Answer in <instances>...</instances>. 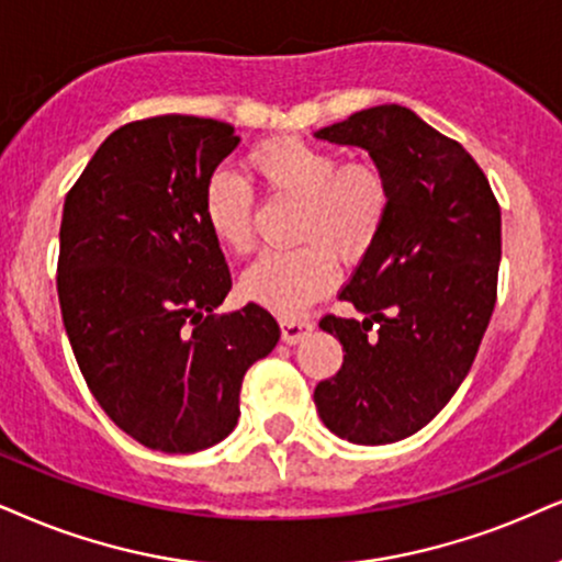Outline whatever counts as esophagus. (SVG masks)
Masks as SVG:
<instances>
[{
    "label": "esophagus",
    "mask_w": 562,
    "mask_h": 562,
    "mask_svg": "<svg viewBox=\"0 0 562 562\" xmlns=\"http://www.w3.org/2000/svg\"><path fill=\"white\" fill-rule=\"evenodd\" d=\"M307 330H313L310 321H281V338L286 344H296Z\"/></svg>",
    "instance_id": "esophagus-1"
}]
</instances>
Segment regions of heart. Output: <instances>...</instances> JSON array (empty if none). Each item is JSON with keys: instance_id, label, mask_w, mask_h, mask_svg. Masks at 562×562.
Listing matches in <instances>:
<instances>
[{"instance_id": "b5f03b06", "label": "heart", "mask_w": 562, "mask_h": 562, "mask_svg": "<svg viewBox=\"0 0 562 562\" xmlns=\"http://www.w3.org/2000/svg\"><path fill=\"white\" fill-rule=\"evenodd\" d=\"M247 166L276 195L300 200L294 241L245 270V300L279 315H300L336 281V262H359L391 216V184L378 166L346 161L302 137L255 145ZM203 221L221 247L245 255L255 245L252 195L237 177L216 171L203 190Z\"/></svg>"}]
</instances>
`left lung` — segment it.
I'll use <instances>...</instances> for the list:
<instances>
[{"label": "left lung", "mask_w": 562, "mask_h": 562, "mask_svg": "<svg viewBox=\"0 0 562 562\" xmlns=\"http://www.w3.org/2000/svg\"><path fill=\"white\" fill-rule=\"evenodd\" d=\"M317 137L359 145L391 184V216L325 315L344 364L315 387L323 425L357 446L404 440L472 370L497 300L501 205L480 164L412 109L372 106Z\"/></svg>", "instance_id": "obj_1"}]
</instances>
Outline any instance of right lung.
Masks as SVG:
<instances>
[{
  "instance_id": "add662e5",
  "label": "right lung",
  "mask_w": 562,
  "mask_h": 562,
  "mask_svg": "<svg viewBox=\"0 0 562 562\" xmlns=\"http://www.w3.org/2000/svg\"><path fill=\"white\" fill-rule=\"evenodd\" d=\"M234 127L164 114L114 130L65 198L57 292L69 346L116 427L195 453L239 419L241 378L279 344L260 304L213 315L232 289L203 190Z\"/></svg>"
}]
</instances>
